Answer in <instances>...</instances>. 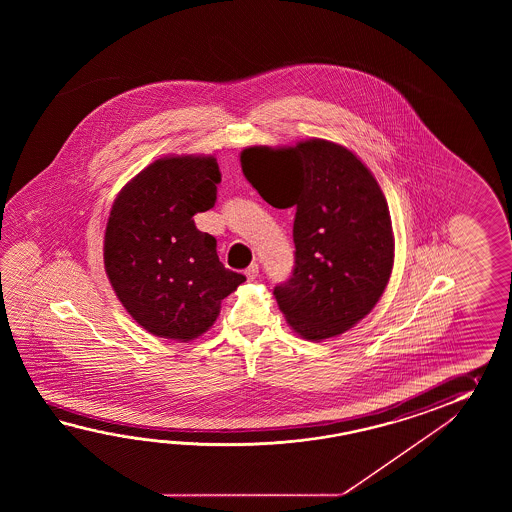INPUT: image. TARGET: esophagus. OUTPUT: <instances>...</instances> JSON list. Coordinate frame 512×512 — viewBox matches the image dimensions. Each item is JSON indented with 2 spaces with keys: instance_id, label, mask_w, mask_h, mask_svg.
<instances>
[{
  "instance_id": "esophagus-1",
  "label": "esophagus",
  "mask_w": 512,
  "mask_h": 512,
  "mask_svg": "<svg viewBox=\"0 0 512 512\" xmlns=\"http://www.w3.org/2000/svg\"><path fill=\"white\" fill-rule=\"evenodd\" d=\"M258 272H260L258 263H251V265L245 269V276H247V280H249V282H254V280L258 278Z\"/></svg>"
}]
</instances>
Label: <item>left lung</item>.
Here are the masks:
<instances>
[{
    "label": "left lung",
    "mask_w": 512,
    "mask_h": 512,
    "mask_svg": "<svg viewBox=\"0 0 512 512\" xmlns=\"http://www.w3.org/2000/svg\"><path fill=\"white\" fill-rule=\"evenodd\" d=\"M241 168L269 205L296 208L294 269L274 287L289 326L307 340L348 331L379 302L393 267L386 197L355 153L309 139L252 146Z\"/></svg>",
    "instance_id": "1"
}]
</instances>
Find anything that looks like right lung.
I'll return each instance as SVG.
<instances>
[{"instance_id":"1","label":"right lung","mask_w":512,"mask_h":512,"mask_svg":"<svg viewBox=\"0 0 512 512\" xmlns=\"http://www.w3.org/2000/svg\"><path fill=\"white\" fill-rule=\"evenodd\" d=\"M218 161L163 157L120 190L104 236V267L113 291L155 337L188 342L216 322L223 298L245 282L225 269L216 238L194 216L216 205Z\"/></svg>"}]
</instances>
